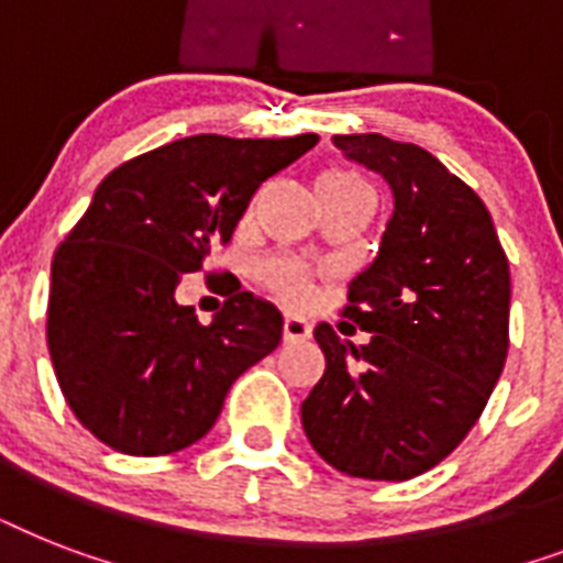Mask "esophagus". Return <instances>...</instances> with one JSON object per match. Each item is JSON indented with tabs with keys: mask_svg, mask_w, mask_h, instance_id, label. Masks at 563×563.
I'll list each match as a JSON object with an SVG mask.
<instances>
[{
	"mask_svg": "<svg viewBox=\"0 0 563 563\" xmlns=\"http://www.w3.org/2000/svg\"><path fill=\"white\" fill-rule=\"evenodd\" d=\"M309 333H312V327L300 316L283 318V342H303V339H309Z\"/></svg>",
	"mask_w": 563,
	"mask_h": 563,
	"instance_id": "esophagus-1",
	"label": "esophagus"
}]
</instances>
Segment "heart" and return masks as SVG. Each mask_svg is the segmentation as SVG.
<instances>
[{
  "label": "heart",
  "instance_id": "obj_1",
  "mask_svg": "<svg viewBox=\"0 0 563 563\" xmlns=\"http://www.w3.org/2000/svg\"><path fill=\"white\" fill-rule=\"evenodd\" d=\"M318 187H365V180L356 175V172L347 169H333L324 172L321 178H318ZM260 277L272 291H277L283 300H289V303H300V300L307 298L309 291V274L303 265L289 263V260H272V263H265L260 268Z\"/></svg>",
  "mask_w": 563,
  "mask_h": 563
}]
</instances>
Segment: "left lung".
Returning a JSON list of instances; mask_svg holds the SVG:
<instances>
[{
    "label": "left lung",
    "mask_w": 563,
    "mask_h": 563,
    "mask_svg": "<svg viewBox=\"0 0 563 563\" xmlns=\"http://www.w3.org/2000/svg\"><path fill=\"white\" fill-rule=\"evenodd\" d=\"M333 143L388 180L394 212L342 312L371 342L316 327L327 368L300 420L335 471L406 482L462 444L503 374L508 256L479 195L420 145L383 134Z\"/></svg>",
    "instance_id": "1"
}]
</instances>
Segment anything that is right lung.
<instances>
[{"label":"right lung","mask_w":563,"mask_h":563,"mask_svg":"<svg viewBox=\"0 0 563 563\" xmlns=\"http://www.w3.org/2000/svg\"><path fill=\"white\" fill-rule=\"evenodd\" d=\"M316 143L198 134L101 180L55 251L46 321L60 391L101 444L128 455L195 444L236 376L280 344V312L251 291L201 324L178 286L228 245L251 195Z\"/></svg>","instance_id":"obj_1"}]
</instances>
